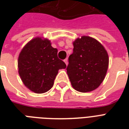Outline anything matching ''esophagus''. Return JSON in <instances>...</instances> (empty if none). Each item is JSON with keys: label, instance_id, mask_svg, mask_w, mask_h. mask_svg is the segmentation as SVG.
I'll return each mask as SVG.
<instances>
[{"label": "esophagus", "instance_id": "1", "mask_svg": "<svg viewBox=\"0 0 129 129\" xmlns=\"http://www.w3.org/2000/svg\"><path fill=\"white\" fill-rule=\"evenodd\" d=\"M64 62L66 63V66H68V59H64Z\"/></svg>", "mask_w": 129, "mask_h": 129}]
</instances>
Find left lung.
Masks as SVG:
<instances>
[{
    "instance_id": "left-lung-1",
    "label": "left lung",
    "mask_w": 129,
    "mask_h": 129,
    "mask_svg": "<svg viewBox=\"0 0 129 129\" xmlns=\"http://www.w3.org/2000/svg\"><path fill=\"white\" fill-rule=\"evenodd\" d=\"M73 45L67 74L75 90L91 92L98 88L105 78L109 62L108 53L99 41L88 36L78 38Z\"/></svg>"
}]
</instances>
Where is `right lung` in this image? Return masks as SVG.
<instances>
[{"label":"right lung","mask_w":129,"mask_h":129,"mask_svg":"<svg viewBox=\"0 0 129 129\" xmlns=\"http://www.w3.org/2000/svg\"><path fill=\"white\" fill-rule=\"evenodd\" d=\"M66 65L47 39L35 37L22 49L18 59L19 76L27 88L37 94L52 88L59 70Z\"/></svg>","instance_id":"right-lung-1"}]
</instances>
